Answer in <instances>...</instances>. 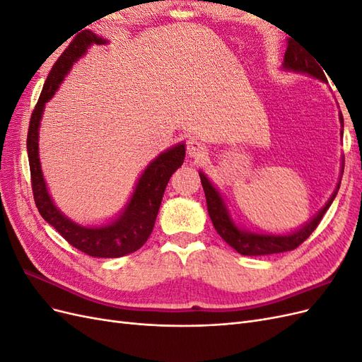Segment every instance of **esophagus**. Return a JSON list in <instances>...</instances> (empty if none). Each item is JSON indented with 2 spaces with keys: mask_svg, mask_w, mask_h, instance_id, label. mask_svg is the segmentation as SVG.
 I'll list each match as a JSON object with an SVG mask.
<instances>
[{
  "mask_svg": "<svg viewBox=\"0 0 362 362\" xmlns=\"http://www.w3.org/2000/svg\"><path fill=\"white\" fill-rule=\"evenodd\" d=\"M187 152H189L190 157L199 158V157H204L206 154V146H205L204 141H201L199 139L192 137L187 141Z\"/></svg>",
  "mask_w": 362,
  "mask_h": 362,
  "instance_id": "1",
  "label": "esophagus"
}]
</instances>
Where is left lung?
<instances>
[{
	"mask_svg": "<svg viewBox=\"0 0 362 362\" xmlns=\"http://www.w3.org/2000/svg\"><path fill=\"white\" fill-rule=\"evenodd\" d=\"M317 60H314L311 56H308L299 45H296V42L288 39L287 42V51L286 56H284L282 69L284 71H291L298 74H306L314 78L320 80L323 83H327L326 76L320 66L315 64ZM339 122L343 125V116L339 113ZM343 134V129H341ZM344 170V163L341 164V175ZM199 177L202 187L205 192V199H206V208L208 214L211 217V222L216 228L217 234L221 235L225 242L235 249L238 254L242 255H270V254H279V252H287L293 250L302 245L306 238H308L317 225L320 223L323 214L326 213L327 208L331 206L332 201L339 189V182L337 184V189L331 194V198L327 199L322 210L315 213L308 222L303 223L300 228L294 229L291 233L287 234H272V233H255L249 231L242 226H238L233 218L231 213L228 210V204L225 202L222 193L217 190L216 185L208 180L206 175L199 170Z\"/></svg>",
	"mask_w": 362,
	"mask_h": 362,
	"instance_id": "left-lung-1",
	"label": "left lung"
}]
</instances>
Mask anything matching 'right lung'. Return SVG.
<instances>
[{
  "label": "right lung",
  "instance_id": "1",
  "mask_svg": "<svg viewBox=\"0 0 362 362\" xmlns=\"http://www.w3.org/2000/svg\"><path fill=\"white\" fill-rule=\"evenodd\" d=\"M104 43H108V40L96 36L90 30H84L78 36H75L69 47L63 51L43 84L36 108L33 110L27 136V152L31 189L40 216L56 228L69 245L84 254L96 258H119L133 254L146 243L154 228L166 185L172 173L181 168L184 161L185 144H178L166 149L148 164L139 177L127 205L108 223L100 226L80 225L71 221L54 204L45 178H43L39 158V128L43 108L59 90L74 63L78 62L92 45H104Z\"/></svg>",
  "mask_w": 362,
  "mask_h": 362
}]
</instances>
